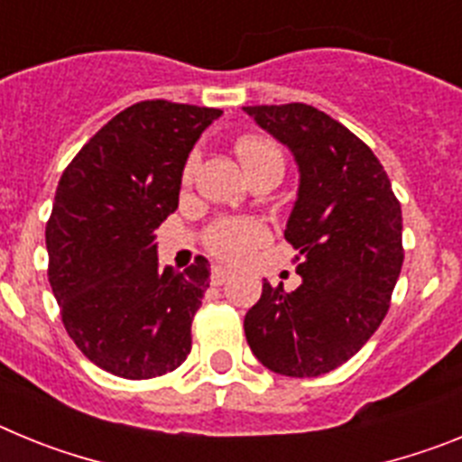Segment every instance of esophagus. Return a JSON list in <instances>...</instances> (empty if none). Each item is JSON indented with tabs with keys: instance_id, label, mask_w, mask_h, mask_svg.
<instances>
[{
	"instance_id": "34e87169",
	"label": "esophagus",
	"mask_w": 462,
	"mask_h": 462,
	"mask_svg": "<svg viewBox=\"0 0 462 462\" xmlns=\"http://www.w3.org/2000/svg\"><path fill=\"white\" fill-rule=\"evenodd\" d=\"M210 280H212V284H224V282H228L231 280V271H228V268H222V266H215L212 268V275H210Z\"/></svg>"
}]
</instances>
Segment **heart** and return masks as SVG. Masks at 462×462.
Masks as SVG:
<instances>
[{"instance_id": "1", "label": "heart", "mask_w": 462, "mask_h": 462, "mask_svg": "<svg viewBox=\"0 0 462 462\" xmlns=\"http://www.w3.org/2000/svg\"><path fill=\"white\" fill-rule=\"evenodd\" d=\"M236 154H238L240 164H243V169L247 171V173H252V171L259 164H263L266 159H282V150L277 148L275 143L268 141V138L256 136L243 138V141L236 143ZM196 164H199V154L194 152L187 159L185 171H182V180H191ZM266 226L261 222H256V219L247 217H224L219 219V222L212 224L206 234L208 247L226 261L247 259L259 245L266 243Z\"/></svg>"}]
</instances>
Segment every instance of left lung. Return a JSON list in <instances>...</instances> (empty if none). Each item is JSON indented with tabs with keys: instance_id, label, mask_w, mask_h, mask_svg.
Wrapping results in <instances>:
<instances>
[{
	"instance_id": "left-lung-1",
	"label": "left lung",
	"mask_w": 462,
	"mask_h": 462,
	"mask_svg": "<svg viewBox=\"0 0 462 462\" xmlns=\"http://www.w3.org/2000/svg\"><path fill=\"white\" fill-rule=\"evenodd\" d=\"M291 150L300 173L284 238L300 287L263 282L245 314L252 354L287 377L336 370L373 337L402 268V212L373 150L308 104L245 106Z\"/></svg>"
}]
</instances>
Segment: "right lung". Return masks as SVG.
<instances>
[{
	"label": "right lung",
	"instance_id": "1",
	"mask_svg": "<svg viewBox=\"0 0 462 462\" xmlns=\"http://www.w3.org/2000/svg\"><path fill=\"white\" fill-rule=\"evenodd\" d=\"M219 108L141 101L85 143L60 178L46 224L48 280L64 328L101 370L125 379L173 373L210 287L203 256L159 268L154 228L178 208L182 171Z\"/></svg>",
	"mask_w": 462,
	"mask_h": 462
}]
</instances>
